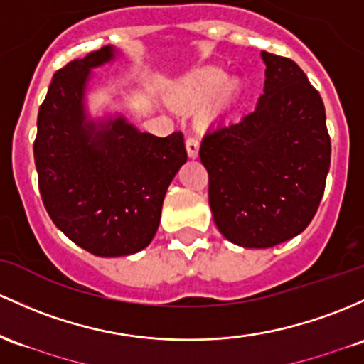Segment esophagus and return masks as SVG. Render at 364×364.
Masks as SVG:
<instances>
[{
    "instance_id": "esophagus-1",
    "label": "esophagus",
    "mask_w": 364,
    "mask_h": 364,
    "mask_svg": "<svg viewBox=\"0 0 364 364\" xmlns=\"http://www.w3.org/2000/svg\"><path fill=\"white\" fill-rule=\"evenodd\" d=\"M198 150H200V143L197 138H188L186 139V151H188L190 159L198 157Z\"/></svg>"
}]
</instances>
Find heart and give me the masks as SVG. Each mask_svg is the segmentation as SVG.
Returning a JSON list of instances; mask_svg holds the SVG:
<instances>
[{
  "mask_svg": "<svg viewBox=\"0 0 364 364\" xmlns=\"http://www.w3.org/2000/svg\"><path fill=\"white\" fill-rule=\"evenodd\" d=\"M243 81L238 75H230L225 70L205 67L190 72L178 85L176 95L188 105H203L210 102L205 110L207 119H219L228 114L242 97Z\"/></svg>",
  "mask_w": 364,
  "mask_h": 364,
  "instance_id": "heart-1",
  "label": "heart"
}]
</instances>
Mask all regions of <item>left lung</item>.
<instances>
[{
    "label": "left lung",
    "instance_id": "obj_1",
    "mask_svg": "<svg viewBox=\"0 0 364 364\" xmlns=\"http://www.w3.org/2000/svg\"><path fill=\"white\" fill-rule=\"evenodd\" d=\"M266 81L257 107L240 122L203 138L209 203L223 237L267 249L306 230L330 169L325 105L297 63L261 51Z\"/></svg>",
    "mask_w": 364,
    "mask_h": 364
}]
</instances>
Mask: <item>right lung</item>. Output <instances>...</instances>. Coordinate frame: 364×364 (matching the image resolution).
Here are the masks:
<instances>
[{"mask_svg":"<svg viewBox=\"0 0 364 364\" xmlns=\"http://www.w3.org/2000/svg\"><path fill=\"white\" fill-rule=\"evenodd\" d=\"M122 55L103 46L55 72L34 141L39 191L51 221L98 257L131 255L150 245L166 191L188 159L179 131L159 138L121 112L91 115L93 70Z\"/></svg>","mask_w":364,"mask_h":364,"instance_id":"1","label":"right lung"}]
</instances>
